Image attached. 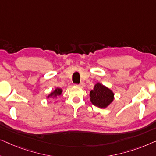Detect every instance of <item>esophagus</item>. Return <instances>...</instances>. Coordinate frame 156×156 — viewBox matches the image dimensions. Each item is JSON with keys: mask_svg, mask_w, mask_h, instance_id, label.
I'll return each instance as SVG.
<instances>
[{"mask_svg": "<svg viewBox=\"0 0 156 156\" xmlns=\"http://www.w3.org/2000/svg\"><path fill=\"white\" fill-rule=\"evenodd\" d=\"M78 86H79V87H84L85 86V83H84V82H80V84L78 85Z\"/></svg>", "mask_w": 156, "mask_h": 156, "instance_id": "34e87169", "label": "esophagus"}]
</instances>
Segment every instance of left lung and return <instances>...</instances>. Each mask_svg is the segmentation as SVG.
<instances>
[{"label":"left lung","instance_id":"obj_1","mask_svg":"<svg viewBox=\"0 0 156 156\" xmlns=\"http://www.w3.org/2000/svg\"><path fill=\"white\" fill-rule=\"evenodd\" d=\"M115 94L110 89L100 83H96L90 92V102L100 108H106L114 100Z\"/></svg>","mask_w":156,"mask_h":156}]
</instances>
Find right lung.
Masks as SVG:
<instances>
[{
	"label": "right lung",
	"mask_w": 156,
	"mask_h": 156,
	"mask_svg": "<svg viewBox=\"0 0 156 156\" xmlns=\"http://www.w3.org/2000/svg\"><path fill=\"white\" fill-rule=\"evenodd\" d=\"M62 93V89L59 88V87H56L53 92H51L49 95L47 96V98H56L57 96H59Z\"/></svg>",
	"instance_id": "right-lung-1"
}]
</instances>
